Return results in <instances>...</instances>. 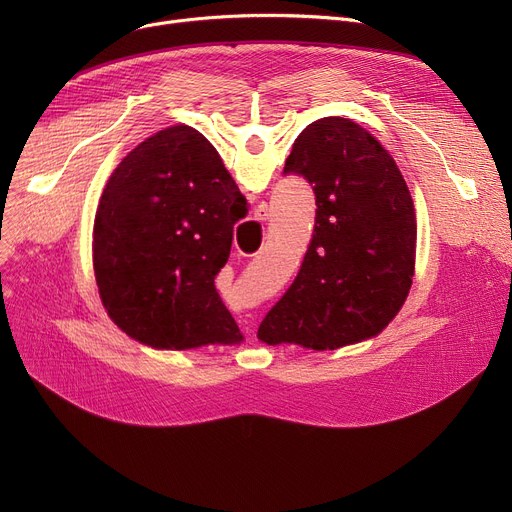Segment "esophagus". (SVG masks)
I'll list each match as a JSON object with an SVG mask.
<instances>
[{
	"instance_id": "1",
	"label": "esophagus",
	"mask_w": 512,
	"mask_h": 512,
	"mask_svg": "<svg viewBox=\"0 0 512 512\" xmlns=\"http://www.w3.org/2000/svg\"><path fill=\"white\" fill-rule=\"evenodd\" d=\"M255 222H265V220H270V207H267L265 203H261L257 209H255V218H253ZM251 328H253V324H249L247 321V332H251Z\"/></svg>"
}]
</instances>
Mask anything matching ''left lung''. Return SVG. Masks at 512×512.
Masks as SVG:
<instances>
[{
    "mask_svg": "<svg viewBox=\"0 0 512 512\" xmlns=\"http://www.w3.org/2000/svg\"><path fill=\"white\" fill-rule=\"evenodd\" d=\"M284 174L313 186L315 228L257 338L336 351L378 336L409 297L417 249L415 205L392 155L359 124L332 116L299 134Z\"/></svg>",
    "mask_w": 512,
    "mask_h": 512,
    "instance_id": "8db88e82",
    "label": "left lung"
}]
</instances>
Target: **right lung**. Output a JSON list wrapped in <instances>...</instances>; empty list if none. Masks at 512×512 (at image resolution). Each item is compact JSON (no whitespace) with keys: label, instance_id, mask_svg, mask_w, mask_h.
<instances>
[{"label":"right lung","instance_id":"right-lung-1","mask_svg":"<svg viewBox=\"0 0 512 512\" xmlns=\"http://www.w3.org/2000/svg\"><path fill=\"white\" fill-rule=\"evenodd\" d=\"M240 205L222 157L191 126L159 130L120 161L99 199L93 267L122 332L174 351L242 340L213 284Z\"/></svg>","mask_w":512,"mask_h":512}]
</instances>
